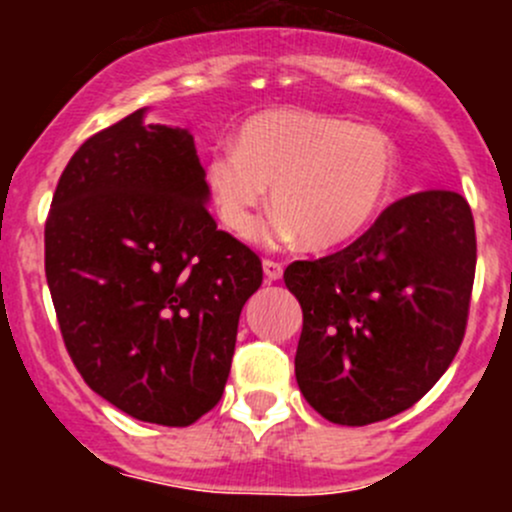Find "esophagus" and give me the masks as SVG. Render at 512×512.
I'll list each match as a JSON object with an SVG mask.
<instances>
[{"instance_id": "esophagus-1", "label": "esophagus", "mask_w": 512, "mask_h": 512, "mask_svg": "<svg viewBox=\"0 0 512 512\" xmlns=\"http://www.w3.org/2000/svg\"><path fill=\"white\" fill-rule=\"evenodd\" d=\"M262 270H265V277H267V280H270V282L282 280V265H280V262L265 260V262H262Z\"/></svg>"}]
</instances>
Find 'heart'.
<instances>
[{
    "label": "heart",
    "instance_id": "obj_1",
    "mask_svg": "<svg viewBox=\"0 0 512 512\" xmlns=\"http://www.w3.org/2000/svg\"><path fill=\"white\" fill-rule=\"evenodd\" d=\"M399 148L376 126L314 111H265L242 123L235 146L205 160L215 213L247 237L270 198L280 213L257 230L267 245L304 240L334 247L354 240L389 203Z\"/></svg>",
    "mask_w": 512,
    "mask_h": 512
}]
</instances>
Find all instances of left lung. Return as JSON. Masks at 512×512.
Returning a JSON list of instances; mask_svg holds the SVG:
<instances>
[{"mask_svg": "<svg viewBox=\"0 0 512 512\" xmlns=\"http://www.w3.org/2000/svg\"><path fill=\"white\" fill-rule=\"evenodd\" d=\"M476 227L466 198L423 190L396 200L344 250L299 260L285 285L302 307L294 376L339 426L411 409L466 334Z\"/></svg>", "mask_w": 512, "mask_h": 512, "instance_id": "8db88e82", "label": "left lung"}]
</instances>
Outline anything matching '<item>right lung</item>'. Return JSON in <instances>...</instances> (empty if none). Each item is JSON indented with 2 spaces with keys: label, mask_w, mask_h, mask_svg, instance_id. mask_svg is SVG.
I'll return each mask as SVG.
<instances>
[{
  "label": "right lung",
  "mask_w": 512,
  "mask_h": 512,
  "mask_svg": "<svg viewBox=\"0 0 512 512\" xmlns=\"http://www.w3.org/2000/svg\"><path fill=\"white\" fill-rule=\"evenodd\" d=\"M146 111L91 136L61 173L46 282L86 384L138 421L190 426L223 396L262 262L210 218L188 128Z\"/></svg>",
  "instance_id": "obj_1"
}]
</instances>
